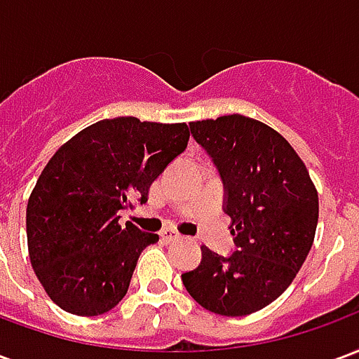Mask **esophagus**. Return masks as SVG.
<instances>
[{
	"label": "esophagus",
	"instance_id": "esophagus-1",
	"mask_svg": "<svg viewBox=\"0 0 359 359\" xmlns=\"http://www.w3.org/2000/svg\"><path fill=\"white\" fill-rule=\"evenodd\" d=\"M179 238H180V234H177L175 231H171V229H163V231H161V241L167 242V244H169V242L179 241Z\"/></svg>",
	"mask_w": 359,
	"mask_h": 359
}]
</instances>
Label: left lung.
Listing matches in <instances>:
<instances>
[{
    "label": "left lung",
    "mask_w": 359,
    "mask_h": 359,
    "mask_svg": "<svg viewBox=\"0 0 359 359\" xmlns=\"http://www.w3.org/2000/svg\"><path fill=\"white\" fill-rule=\"evenodd\" d=\"M225 188L236 252L202 246V262L182 285L202 308L250 316L277 300L306 262L316 236L319 200L309 172L288 142L244 115L190 123Z\"/></svg>",
    "instance_id": "8db88e82"
}]
</instances>
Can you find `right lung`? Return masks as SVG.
<instances>
[{"label": "right lung", "mask_w": 359, "mask_h": 359, "mask_svg": "<svg viewBox=\"0 0 359 359\" xmlns=\"http://www.w3.org/2000/svg\"><path fill=\"white\" fill-rule=\"evenodd\" d=\"M188 138L187 123L103 118L53 154L28 198L27 238L36 277L59 308L102 316L125 298L142 250L159 236L121 226V211L148 202Z\"/></svg>", "instance_id": "add662e5"}]
</instances>
